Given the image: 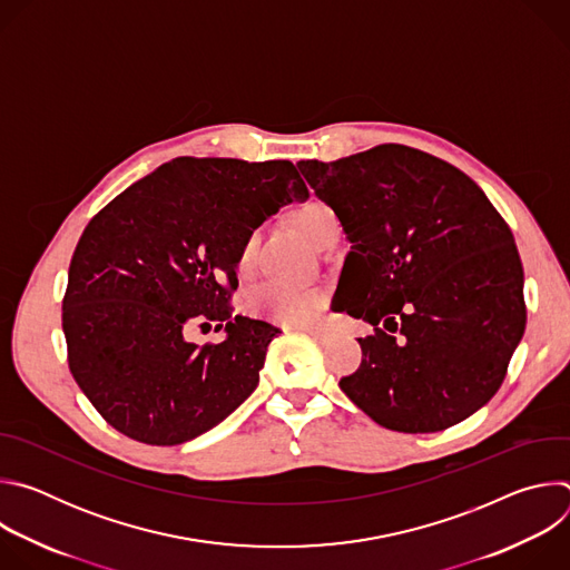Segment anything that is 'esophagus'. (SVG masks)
Returning a JSON list of instances; mask_svg holds the SVG:
<instances>
[{
  "instance_id": "esophagus-1",
  "label": "esophagus",
  "mask_w": 570,
  "mask_h": 570,
  "mask_svg": "<svg viewBox=\"0 0 570 570\" xmlns=\"http://www.w3.org/2000/svg\"><path fill=\"white\" fill-rule=\"evenodd\" d=\"M304 334H308V336H313L315 341H324V334L322 332H317V330H302Z\"/></svg>"
}]
</instances>
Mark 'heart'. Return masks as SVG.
<instances>
[{
  "mask_svg": "<svg viewBox=\"0 0 570 570\" xmlns=\"http://www.w3.org/2000/svg\"><path fill=\"white\" fill-rule=\"evenodd\" d=\"M297 229L313 243L315 248H322L332 236L341 234V223L336 212L324 205L322 200H308L291 212ZM259 232L250 229L240 243L238 266L248 268L257 255ZM324 306V293L317 288H299L282 282H266L248 293L246 308L250 313L271 317L275 322L288 324V327H306Z\"/></svg>",
  "mask_w": 570,
  "mask_h": 570,
  "instance_id": "heart-1",
  "label": "heart"
}]
</instances>
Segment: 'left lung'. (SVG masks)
I'll list each match as a JSON object with an SVG mask.
<instances>
[{
	"label": "left lung",
	"mask_w": 570,
	"mask_h": 570,
	"mask_svg": "<svg viewBox=\"0 0 570 570\" xmlns=\"http://www.w3.org/2000/svg\"><path fill=\"white\" fill-rule=\"evenodd\" d=\"M297 169L352 243L336 311L374 327L341 390L399 433H438L480 411L525 332L521 257L490 198L401 144Z\"/></svg>",
	"instance_id": "8db88e82"
}]
</instances>
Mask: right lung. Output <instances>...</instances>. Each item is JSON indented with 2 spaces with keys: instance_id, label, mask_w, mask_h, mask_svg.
Returning a JSON list of instances; mask_svg holds the SVG:
<instances>
[{
  "instance_id": "right-lung-1",
  "label": "right lung",
  "mask_w": 570,
  "mask_h": 570,
  "mask_svg": "<svg viewBox=\"0 0 570 570\" xmlns=\"http://www.w3.org/2000/svg\"><path fill=\"white\" fill-rule=\"evenodd\" d=\"M306 198L288 159L176 157L90 220L69 264L62 332L73 381L112 429L183 444L255 392L279 330L232 317L238 250ZM198 321H225L224 343L189 344L184 332Z\"/></svg>"
}]
</instances>
